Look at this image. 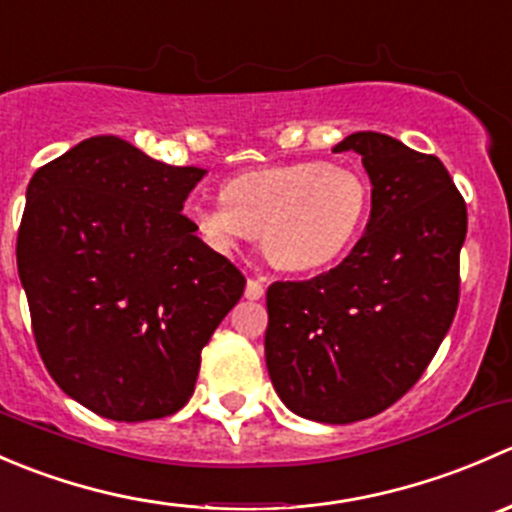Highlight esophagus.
I'll return each mask as SVG.
<instances>
[{
  "label": "esophagus",
  "instance_id": "obj_1",
  "mask_svg": "<svg viewBox=\"0 0 512 512\" xmlns=\"http://www.w3.org/2000/svg\"><path fill=\"white\" fill-rule=\"evenodd\" d=\"M262 294H265V285H262V280L250 277V280H247V287H245V297L247 299H262Z\"/></svg>",
  "mask_w": 512,
  "mask_h": 512
}]
</instances>
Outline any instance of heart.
I'll return each instance as SVG.
<instances>
[{
  "instance_id": "heart-1",
  "label": "heart",
  "mask_w": 512,
  "mask_h": 512,
  "mask_svg": "<svg viewBox=\"0 0 512 512\" xmlns=\"http://www.w3.org/2000/svg\"><path fill=\"white\" fill-rule=\"evenodd\" d=\"M371 208L369 180L324 160L265 165L223 185V200L190 203L193 230L215 250L262 235L267 260L280 270L307 272L347 255Z\"/></svg>"
}]
</instances>
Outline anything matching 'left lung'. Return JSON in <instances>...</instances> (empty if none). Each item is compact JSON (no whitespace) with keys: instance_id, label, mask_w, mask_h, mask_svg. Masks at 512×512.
<instances>
[{"instance_id":"1","label":"left lung","mask_w":512,"mask_h":512,"mask_svg":"<svg viewBox=\"0 0 512 512\" xmlns=\"http://www.w3.org/2000/svg\"><path fill=\"white\" fill-rule=\"evenodd\" d=\"M361 156L371 215L334 270L267 289L265 359L289 411L319 423L381 414L421 379L451 329L466 200L436 156L359 131L334 153Z\"/></svg>"}]
</instances>
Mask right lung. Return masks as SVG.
I'll return each mask as SVG.
<instances>
[{
	"label": "right lung",
	"instance_id": "1",
	"mask_svg": "<svg viewBox=\"0 0 512 512\" xmlns=\"http://www.w3.org/2000/svg\"><path fill=\"white\" fill-rule=\"evenodd\" d=\"M116 136L81 141L29 180L19 280L41 359L64 394L111 421L175 414L245 277L185 218L203 180Z\"/></svg>",
	"mask_w": 512,
	"mask_h": 512
}]
</instances>
